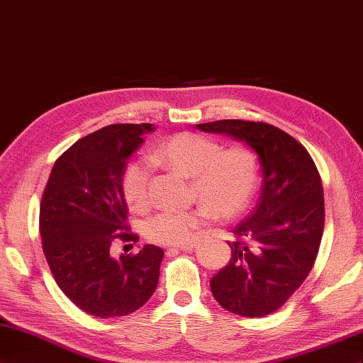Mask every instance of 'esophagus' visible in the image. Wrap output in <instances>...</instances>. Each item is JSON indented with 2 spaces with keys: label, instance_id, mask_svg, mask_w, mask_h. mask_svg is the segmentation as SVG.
<instances>
[{
  "label": "esophagus",
  "instance_id": "1",
  "mask_svg": "<svg viewBox=\"0 0 363 363\" xmlns=\"http://www.w3.org/2000/svg\"><path fill=\"white\" fill-rule=\"evenodd\" d=\"M195 247V244L194 242H191V244H184V246H180L179 249H171L169 252H172V250H183V252H189V250H192Z\"/></svg>",
  "mask_w": 363,
  "mask_h": 363
}]
</instances>
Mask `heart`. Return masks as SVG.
I'll return each mask as SVG.
<instances>
[{
  "label": "heart",
  "mask_w": 363,
  "mask_h": 363,
  "mask_svg": "<svg viewBox=\"0 0 363 363\" xmlns=\"http://www.w3.org/2000/svg\"><path fill=\"white\" fill-rule=\"evenodd\" d=\"M152 160L166 164L186 177H192L194 195L221 218L246 211L258 184V160L246 146L221 145L201 134L179 133L154 151ZM150 164L131 160L122 175L126 201L142 209L150 201ZM209 220L208 208L162 211L145 223L146 238L164 246H184Z\"/></svg>",
  "instance_id": "obj_1"
}]
</instances>
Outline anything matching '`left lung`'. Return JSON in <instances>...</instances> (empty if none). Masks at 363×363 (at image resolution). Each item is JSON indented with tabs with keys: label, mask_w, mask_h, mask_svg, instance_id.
Masks as SVG:
<instances>
[{
	"label": "left lung",
	"mask_w": 363,
	"mask_h": 363,
	"mask_svg": "<svg viewBox=\"0 0 363 363\" xmlns=\"http://www.w3.org/2000/svg\"><path fill=\"white\" fill-rule=\"evenodd\" d=\"M197 128L230 135L258 154L259 201L232 230V258L211 279V290L235 315L267 316L287 302L315 266L325 220L320 175L308 151L273 125L228 119Z\"/></svg>",
	"instance_id": "1"
}]
</instances>
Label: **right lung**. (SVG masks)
Masks as SVG:
<instances>
[{
	"label": "right lung",
	"mask_w": 363,
	"mask_h": 363,
	"mask_svg": "<svg viewBox=\"0 0 363 363\" xmlns=\"http://www.w3.org/2000/svg\"><path fill=\"white\" fill-rule=\"evenodd\" d=\"M152 130V123H116L82 137L55 162L43 194L39 232L48 267L64 295L96 318L139 310L159 284L160 247L146 244L121 258L110 253L114 240H137L123 232L122 175Z\"/></svg>",
	"instance_id": "obj_1"
}]
</instances>
